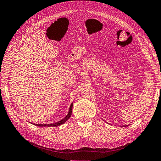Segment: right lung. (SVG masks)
Wrapping results in <instances>:
<instances>
[{
  "mask_svg": "<svg viewBox=\"0 0 161 161\" xmlns=\"http://www.w3.org/2000/svg\"><path fill=\"white\" fill-rule=\"evenodd\" d=\"M72 108H73V106H70V108L69 109V112L67 116L63 119L61 120L59 122H57V123L52 124H36V125L37 126H42V127H57V126L61 125L65 123V122H66L67 121V119H69V118L70 117V115H71V114H72Z\"/></svg>",
  "mask_w": 161,
  "mask_h": 161,
  "instance_id": "1",
  "label": "right lung"
}]
</instances>
